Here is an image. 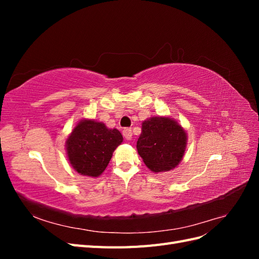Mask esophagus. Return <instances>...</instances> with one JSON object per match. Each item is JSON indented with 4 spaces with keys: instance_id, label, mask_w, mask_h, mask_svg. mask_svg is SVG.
Returning a JSON list of instances; mask_svg holds the SVG:
<instances>
[{
    "instance_id": "34e87169",
    "label": "esophagus",
    "mask_w": 259,
    "mask_h": 259,
    "mask_svg": "<svg viewBox=\"0 0 259 259\" xmlns=\"http://www.w3.org/2000/svg\"><path fill=\"white\" fill-rule=\"evenodd\" d=\"M123 136H124V138L126 139V140H131L132 136H133L132 130L131 128H124L123 130Z\"/></svg>"
}]
</instances>
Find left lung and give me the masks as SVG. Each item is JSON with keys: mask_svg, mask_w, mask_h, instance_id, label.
<instances>
[{"mask_svg": "<svg viewBox=\"0 0 259 259\" xmlns=\"http://www.w3.org/2000/svg\"><path fill=\"white\" fill-rule=\"evenodd\" d=\"M187 145L185 130L168 116H153L142 124L137 151L154 173L175 168L182 161Z\"/></svg>", "mask_w": 259, "mask_h": 259, "instance_id": "obj_1", "label": "left lung"}]
</instances>
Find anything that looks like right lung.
<instances>
[{"instance_id": "obj_1", "label": "right lung", "mask_w": 259, "mask_h": 259, "mask_svg": "<svg viewBox=\"0 0 259 259\" xmlns=\"http://www.w3.org/2000/svg\"><path fill=\"white\" fill-rule=\"evenodd\" d=\"M122 142L123 136L116 128H108L95 120H82L66 142L69 162L79 174L98 177Z\"/></svg>"}]
</instances>
